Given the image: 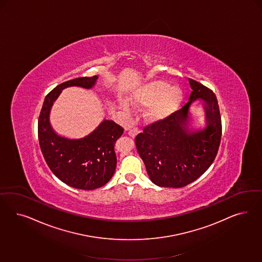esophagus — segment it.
I'll use <instances>...</instances> for the list:
<instances>
[{
	"instance_id": "34e87169",
	"label": "esophagus",
	"mask_w": 262,
	"mask_h": 262,
	"mask_svg": "<svg viewBox=\"0 0 262 262\" xmlns=\"http://www.w3.org/2000/svg\"><path fill=\"white\" fill-rule=\"evenodd\" d=\"M138 133H139L138 128H137V127H134V128L129 129L127 134H128V135H129V136H132V137H135V135H137Z\"/></svg>"
}]
</instances>
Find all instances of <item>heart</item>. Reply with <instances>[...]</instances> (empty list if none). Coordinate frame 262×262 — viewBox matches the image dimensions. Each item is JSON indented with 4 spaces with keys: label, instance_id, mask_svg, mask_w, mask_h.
<instances>
[{
    "label": "heart",
    "instance_id": "1",
    "mask_svg": "<svg viewBox=\"0 0 262 262\" xmlns=\"http://www.w3.org/2000/svg\"><path fill=\"white\" fill-rule=\"evenodd\" d=\"M182 94L173 85L163 80L151 81L137 89L132 95L130 101L139 105H151L148 116L152 119L163 118L169 115L178 106ZM123 107L128 111V104L122 103Z\"/></svg>",
    "mask_w": 262,
    "mask_h": 262
}]
</instances>
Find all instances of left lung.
Here are the masks:
<instances>
[{
    "mask_svg": "<svg viewBox=\"0 0 262 262\" xmlns=\"http://www.w3.org/2000/svg\"><path fill=\"white\" fill-rule=\"evenodd\" d=\"M189 102L164 119L154 122L135 137V145L151 182L160 187L180 188L193 183L214 160L221 142L222 123L212 90L188 79ZM197 98L204 102L207 127L191 131L189 107Z\"/></svg>",
    "mask_w": 262,
    "mask_h": 262,
    "instance_id": "left-lung-1",
    "label": "left lung"
}]
</instances>
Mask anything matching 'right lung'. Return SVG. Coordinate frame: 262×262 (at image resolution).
<instances>
[{
  "label": "right lung",
  "instance_id": "add662e5",
  "mask_svg": "<svg viewBox=\"0 0 262 262\" xmlns=\"http://www.w3.org/2000/svg\"><path fill=\"white\" fill-rule=\"evenodd\" d=\"M98 77L70 79L54 88L45 98L38 119L40 149L48 166L67 185L82 190L102 187L115 172L117 164L114 145L124 128L111 120H103L94 132L80 139L56 135L50 124V111L64 88L90 89Z\"/></svg>",
  "mask_w": 262,
  "mask_h": 262
}]
</instances>
